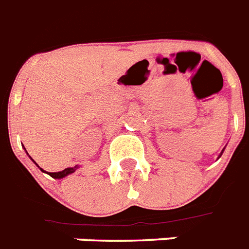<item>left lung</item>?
<instances>
[{
    "label": "left lung",
    "instance_id": "8db88e82",
    "mask_svg": "<svg viewBox=\"0 0 249 249\" xmlns=\"http://www.w3.org/2000/svg\"><path fill=\"white\" fill-rule=\"evenodd\" d=\"M223 151H224V150H223ZM223 151H221V154H223ZM221 154H220V155H221Z\"/></svg>",
    "mask_w": 249,
    "mask_h": 249
}]
</instances>
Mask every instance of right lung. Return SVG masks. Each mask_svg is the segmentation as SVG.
Segmentation results:
<instances>
[{"label": "right lung", "mask_w": 249, "mask_h": 249, "mask_svg": "<svg viewBox=\"0 0 249 249\" xmlns=\"http://www.w3.org/2000/svg\"><path fill=\"white\" fill-rule=\"evenodd\" d=\"M34 163H36V161H34ZM36 165H38V164H36ZM77 168H79V165H75L73 168H66V169H63L62 172H57V173H48V172H46V170H43L42 168H40V170H42V172H44V173H48L49 176L52 177V178H55V179H61V178H63V177L73 173V172H75Z\"/></svg>", "instance_id": "add662e5"}]
</instances>
